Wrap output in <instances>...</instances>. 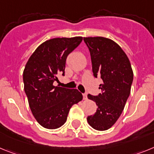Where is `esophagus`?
Instances as JSON below:
<instances>
[{
  "instance_id": "1",
  "label": "esophagus",
  "mask_w": 154,
  "mask_h": 154,
  "mask_svg": "<svg viewBox=\"0 0 154 154\" xmlns=\"http://www.w3.org/2000/svg\"><path fill=\"white\" fill-rule=\"evenodd\" d=\"M83 98H84L85 100H86L87 98H88V94H87L86 93L83 94Z\"/></svg>"
}]
</instances>
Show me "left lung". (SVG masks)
I'll return each instance as SVG.
<instances>
[{"mask_svg":"<svg viewBox=\"0 0 154 154\" xmlns=\"http://www.w3.org/2000/svg\"><path fill=\"white\" fill-rule=\"evenodd\" d=\"M90 51L92 71L103 81L98 95L88 94L97 109L88 116V124L96 130L109 129L116 123L130 94L133 72L129 58L116 42L104 37L84 38Z\"/></svg>","mask_w":154,"mask_h":154,"instance_id":"1","label":"left lung"}]
</instances>
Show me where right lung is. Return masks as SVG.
<instances>
[{"label":"right lung","instance_id":"add662e5","mask_svg":"<svg viewBox=\"0 0 154 154\" xmlns=\"http://www.w3.org/2000/svg\"><path fill=\"white\" fill-rule=\"evenodd\" d=\"M81 36L47 40L35 50L23 72L24 89L35 119L45 129H55L66 121L82 94L77 89L54 86L57 75L64 76L67 56L82 42Z\"/></svg>","mask_w":154,"mask_h":154}]
</instances>
